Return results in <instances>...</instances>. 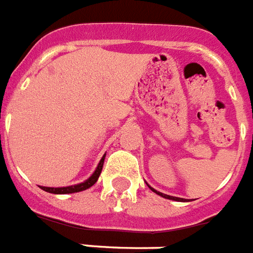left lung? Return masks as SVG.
I'll use <instances>...</instances> for the list:
<instances>
[{
  "mask_svg": "<svg viewBox=\"0 0 253 253\" xmlns=\"http://www.w3.org/2000/svg\"><path fill=\"white\" fill-rule=\"evenodd\" d=\"M149 187H150V186H149ZM150 190H151V191H154V192L157 193V195H159V196L164 197V199H168V200H174V201H186V200H184V199H181V197L169 196V195H166V193H162V192H159V191L154 190V188H151V187H150Z\"/></svg>",
  "mask_w": 253,
  "mask_h": 253,
  "instance_id": "1",
  "label": "left lung"
}]
</instances>
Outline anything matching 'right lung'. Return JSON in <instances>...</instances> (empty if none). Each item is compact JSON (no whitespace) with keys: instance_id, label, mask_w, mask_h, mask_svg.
Here are the masks:
<instances>
[{"instance_id":"1","label":"right lung","mask_w":253,"mask_h":253,"mask_svg":"<svg viewBox=\"0 0 253 253\" xmlns=\"http://www.w3.org/2000/svg\"><path fill=\"white\" fill-rule=\"evenodd\" d=\"M104 158L105 155H103V158L100 159L99 164L96 167L95 172L91 174L89 179H86L85 182L83 183H79V184H75V186H69V187H58V188H54V187H43L42 186V190L45 191V192H49V193H57V195H65V193H74V192H80V191H84L86 188L91 187L98 178H99L100 173H102V169H103V163H104Z\"/></svg>"}]
</instances>
